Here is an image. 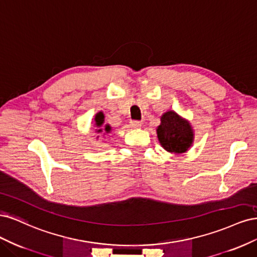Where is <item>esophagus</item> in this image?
Here are the masks:
<instances>
[{
    "mask_svg": "<svg viewBox=\"0 0 257 257\" xmlns=\"http://www.w3.org/2000/svg\"><path fill=\"white\" fill-rule=\"evenodd\" d=\"M142 125H143V123L141 121H132L131 122V126L133 128H138V127H141Z\"/></svg>",
    "mask_w": 257,
    "mask_h": 257,
    "instance_id": "34e87169",
    "label": "esophagus"
}]
</instances>
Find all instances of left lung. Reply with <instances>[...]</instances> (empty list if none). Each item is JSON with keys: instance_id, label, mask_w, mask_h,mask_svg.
<instances>
[{"instance_id": "left-lung-1", "label": "left lung", "mask_w": 257, "mask_h": 257, "mask_svg": "<svg viewBox=\"0 0 257 257\" xmlns=\"http://www.w3.org/2000/svg\"><path fill=\"white\" fill-rule=\"evenodd\" d=\"M157 135L164 150L176 155H181L188 151L195 138L190 121L174 110H168L161 115Z\"/></svg>"}]
</instances>
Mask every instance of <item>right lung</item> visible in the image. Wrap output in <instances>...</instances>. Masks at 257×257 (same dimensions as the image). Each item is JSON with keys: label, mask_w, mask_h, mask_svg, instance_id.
<instances>
[{"label": "right lung", "mask_w": 257, "mask_h": 257, "mask_svg": "<svg viewBox=\"0 0 257 257\" xmlns=\"http://www.w3.org/2000/svg\"><path fill=\"white\" fill-rule=\"evenodd\" d=\"M93 122H94L95 125V133L98 134V136H96V139L99 138V136H102V138H108L109 134L111 133L112 127L110 126V124L105 123V114L103 111H98L94 119H93Z\"/></svg>", "instance_id": "add662e5"}]
</instances>
